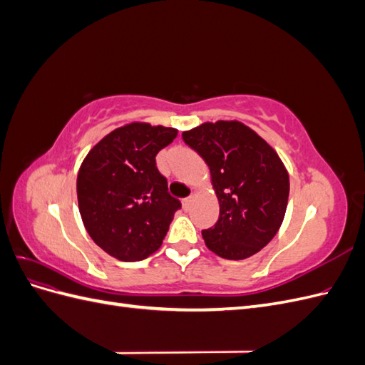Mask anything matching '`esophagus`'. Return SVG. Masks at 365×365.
<instances>
[{
  "label": "esophagus",
  "mask_w": 365,
  "mask_h": 365,
  "mask_svg": "<svg viewBox=\"0 0 365 365\" xmlns=\"http://www.w3.org/2000/svg\"><path fill=\"white\" fill-rule=\"evenodd\" d=\"M192 201H193V196H189V197H185V200H182V207H184V210H189V208H190Z\"/></svg>",
  "instance_id": "obj_1"
}]
</instances>
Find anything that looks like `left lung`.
I'll list each match as a JSON object with an SVG mask.
<instances>
[{
	"instance_id": "1",
	"label": "left lung",
	"mask_w": 365,
	"mask_h": 365,
	"mask_svg": "<svg viewBox=\"0 0 365 365\" xmlns=\"http://www.w3.org/2000/svg\"><path fill=\"white\" fill-rule=\"evenodd\" d=\"M210 169L219 201L215 228L202 231L210 251L244 260L267 247L284 219L289 173L279 153L239 120L205 121L182 132Z\"/></svg>"
}]
</instances>
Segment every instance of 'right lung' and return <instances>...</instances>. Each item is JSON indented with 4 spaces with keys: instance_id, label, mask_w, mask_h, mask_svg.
I'll use <instances>...</instances> for the list:
<instances>
[{
    "instance_id": "obj_1",
    "label": "right lung",
    "mask_w": 365,
    "mask_h": 365,
    "mask_svg": "<svg viewBox=\"0 0 365 365\" xmlns=\"http://www.w3.org/2000/svg\"><path fill=\"white\" fill-rule=\"evenodd\" d=\"M178 129L132 121L86 153L77 173V202L88 235L109 256L138 262L158 251L181 202L155 165Z\"/></svg>"
}]
</instances>
